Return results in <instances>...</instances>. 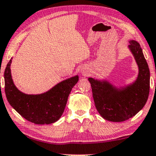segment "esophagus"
I'll return each mask as SVG.
<instances>
[{"instance_id": "1", "label": "esophagus", "mask_w": 156, "mask_h": 156, "mask_svg": "<svg viewBox=\"0 0 156 156\" xmlns=\"http://www.w3.org/2000/svg\"><path fill=\"white\" fill-rule=\"evenodd\" d=\"M82 74H83L84 75H85V76H86V75H87V72H86V71H82Z\"/></svg>"}]
</instances>
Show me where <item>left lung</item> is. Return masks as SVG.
Returning <instances> with one entry per match:
<instances>
[{"mask_svg": "<svg viewBox=\"0 0 156 156\" xmlns=\"http://www.w3.org/2000/svg\"><path fill=\"white\" fill-rule=\"evenodd\" d=\"M129 48L139 66L136 82L118 90L108 83L93 78L90 82L93 100L98 113L109 121L122 122L132 118L147 102L150 93V70L140 44L130 41Z\"/></svg>", "mask_w": 156, "mask_h": 156, "instance_id": "obj_1", "label": "left lung"}]
</instances>
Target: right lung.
Listing matches in <instances>:
<instances>
[{
  "instance_id": "1",
  "label": "right lung",
  "mask_w": 156,
  "mask_h": 156,
  "mask_svg": "<svg viewBox=\"0 0 156 156\" xmlns=\"http://www.w3.org/2000/svg\"><path fill=\"white\" fill-rule=\"evenodd\" d=\"M9 60L4 72L5 93L10 105L27 120L35 124H50L63 115L71 89L78 82V76L60 82L49 91L40 95H27L14 85Z\"/></svg>"
}]
</instances>
